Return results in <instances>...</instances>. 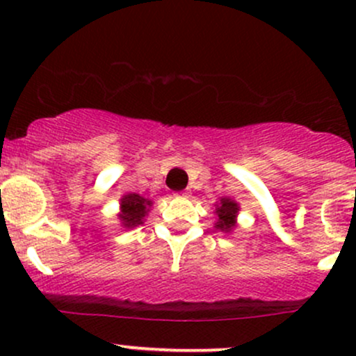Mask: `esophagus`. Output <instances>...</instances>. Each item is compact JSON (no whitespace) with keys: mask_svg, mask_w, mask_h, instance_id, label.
<instances>
[{"mask_svg":"<svg viewBox=\"0 0 356 356\" xmlns=\"http://www.w3.org/2000/svg\"><path fill=\"white\" fill-rule=\"evenodd\" d=\"M175 197H189V191H182V192H177V194H174Z\"/></svg>","mask_w":356,"mask_h":356,"instance_id":"1","label":"esophagus"}]
</instances>
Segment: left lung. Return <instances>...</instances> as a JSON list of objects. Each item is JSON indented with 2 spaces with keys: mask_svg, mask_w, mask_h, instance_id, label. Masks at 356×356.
Wrapping results in <instances>:
<instances>
[{
  "mask_svg": "<svg viewBox=\"0 0 356 356\" xmlns=\"http://www.w3.org/2000/svg\"><path fill=\"white\" fill-rule=\"evenodd\" d=\"M214 206H216L214 227L220 232L229 234V232L234 231V227L238 226L239 204L231 197H220L219 202H216Z\"/></svg>",
  "mask_w": 356,
  "mask_h": 356,
  "instance_id": "left-lung-1",
  "label": "left lung"
}]
</instances>
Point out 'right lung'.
Segmentation results:
<instances>
[{
  "instance_id": "add662e5",
  "label": "right lung",
  "mask_w": 356,
  "mask_h": 356,
  "mask_svg": "<svg viewBox=\"0 0 356 356\" xmlns=\"http://www.w3.org/2000/svg\"><path fill=\"white\" fill-rule=\"evenodd\" d=\"M152 204L154 202L150 199L142 197L140 194H136V192H129V194L122 195L120 212L117 214L120 226L124 229H132V227L144 224Z\"/></svg>"
}]
</instances>
